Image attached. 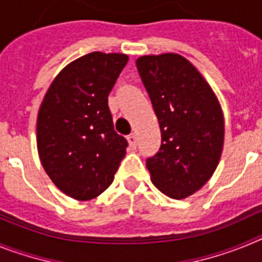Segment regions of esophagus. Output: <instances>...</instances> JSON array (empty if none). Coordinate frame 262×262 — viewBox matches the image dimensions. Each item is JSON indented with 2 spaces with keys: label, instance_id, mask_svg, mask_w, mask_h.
I'll return each instance as SVG.
<instances>
[{
  "label": "esophagus",
  "instance_id": "esophagus-1",
  "mask_svg": "<svg viewBox=\"0 0 262 262\" xmlns=\"http://www.w3.org/2000/svg\"><path fill=\"white\" fill-rule=\"evenodd\" d=\"M127 140H128L129 147L133 148V149H135L136 144H138V140H136V135H135V134H131V135L127 136Z\"/></svg>",
  "mask_w": 262,
  "mask_h": 262
}]
</instances>
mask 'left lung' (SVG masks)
Masks as SVG:
<instances>
[{"label":"left lung","mask_w":262,"mask_h":262,"mask_svg":"<svg viewBox=\"0 0 262 262\" xmlns=\"http://www.w3.org/2000/svg\"><path fill=\"white\" fill-rule=\"evenodd\" d=\"M161 131V145L147 159L151 180L173 200L191 195L215 172L224 142L216 96L190 61L177 53L136 60Z\"/></svg>","instance_id":"left-lung-1"}]
</instances>
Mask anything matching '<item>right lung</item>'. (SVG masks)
Returning <instances> with one entry per match:
<instances>
[{
    "mask_svg": "<svg viewBox=\"0 0 262 262\" xmlns=\"http://www.w3.org/2000/svg\"><path fill=\"white\" fill-rule=\"evenodd\" d=\"M123 53L92 52L72 61L48 88L36 120L39 157L64 194L89 201L114 180L128 145L113 124L107 97L126 67Z\"/></svg>",
    "mask_w": 262,
    "mask_h": 262,
    "instance_id": "1",
    "label": "right lung"
}]
</instances>
